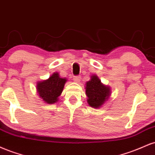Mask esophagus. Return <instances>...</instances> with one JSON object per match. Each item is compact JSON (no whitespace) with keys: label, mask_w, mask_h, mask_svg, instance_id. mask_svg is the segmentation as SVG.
<instances>
[{"label":"esophagus","mask_w":155,"mask_h":155,"mask_svg":"<svg viewBox=\"0 0 155 155\" xmlns=\"http://www.w3.org/2000/svg\"><path fill=\"white\" fill-rule=\"evenodd\" d=\"M74 80L76 81V82H79L80 80H81V76H74Z\"/></svg>","instance_id":"34e87169"}]
</instances>
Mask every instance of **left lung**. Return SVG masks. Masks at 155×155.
<instances>
[{"instance_id":"left-lung-1","label":"left lung","mask_w":155,"mask_h":155,"mask_svg":"<svg viewBox=\"0 0 155 155\" xmlns=\"http://www.w3.org/2000/svg\"><path fill=\"white\" fill-rule=\"evenodd\" d=\"M86 95L89 105L93 108H98L109 96L110 88L103 84L97 76L94 75L86 83Z\"/></svg>"}]
</instances>
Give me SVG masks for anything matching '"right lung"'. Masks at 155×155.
Segmentation results:
<instances>
[{"label": "right lung", "mask_w": 155, "mask_h": 155, "mask_svg": "<svg viewBox=\"0 0 155 155\" xmlns=\"http://www.w3.org/2000/svg\"><path fill=\"white\" fill-rule=\"evenodd\" d=\"M66 81L60 78L58 73H54L47 80L38 83L37 90L39 96L47 104H54L63 92Z\"/></svg>", "instance_id": "1"}]
</instances>
